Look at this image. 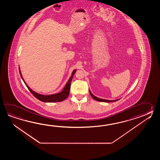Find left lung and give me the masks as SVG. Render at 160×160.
<instances>
[{
  "label": "left lung",
  "mask_w": 160,
  "mask_h": 160,
  "mask_svg": "<svg viewBox=\"0 0 160 160\" xmlns=\"http://www.w3.org/2000/svg\"><path fill=\"white\" fill-rule=\"evenodd\" d=\"M89 92H90V95H91V96H92V98L96 100V101H99V102H116V101H118V100H119V99H116V100H108V99H104L99 98H98V97H95V95H93V94H92V92H90V90H89Z\"/></svg>",
  "instance_id": "1"
}]
</instances>
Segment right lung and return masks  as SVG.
Masks as SVG:
<instances>
[{
  "instance_id": "obj_1",
  "label": "right lung",
  "mask_w": 160,
  "mask_h": 160,
  "mask_svg": "<svg viewBox=\"0 0 160 160\" xmlns=\"http://www.w3.org/2000/svg\"><path fill=\"white\" fill-rule=\"evenodd\" d=\"M19 73H20L21 78L23 79L25 85H26L27 88L30 90V92L32 94V95H34L35 98L40 100L41 101L44 102H61L67 98L69 95L71 82H72V79L73 78V75H74V74L76 72V69L73 70V72H72V76L68 79L67 83L65 85V88L62 90L61 92H60L59 93H57V94H51V95H43V94H39V93L34 92L31 88H30V87L26 84V83L24 81V79L22 75L21 70H20V68H19Z\"/></svg>"
}]
</instances>
